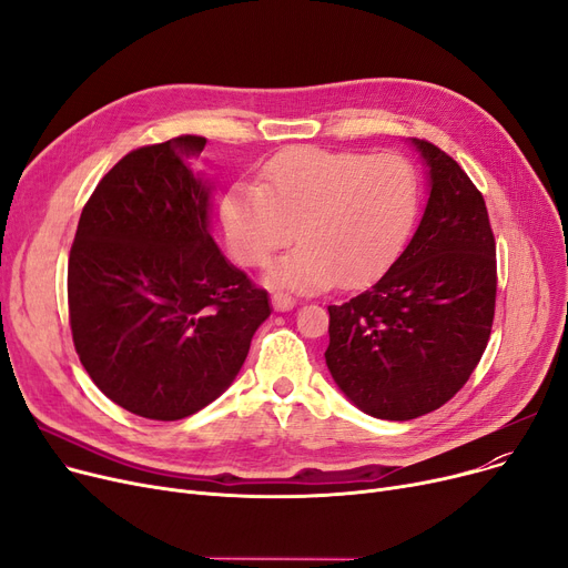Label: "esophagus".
Returning <instances> with one entry per match:
<instances>
[{"mask_svg": "<svg viewBox=\"0 0 568 568\" xmlns=\"http://www.w3.org/2000/svg\"><path fill=\"white\" fill-rule=\"evenodd\" d=\"M272 304H274V308H276L278 313H285V311H292V308H294V300H292V296L283 294V292H274V294H272Z\"/></svg>", "mask_w": 568, "mask_h": 568, "instance_id": "1", "label": "esophagus"}]
</instances>
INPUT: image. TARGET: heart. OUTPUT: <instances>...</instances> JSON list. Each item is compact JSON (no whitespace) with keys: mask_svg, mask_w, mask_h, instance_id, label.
I'll list each match as a JSON object with an SVG mask.
<instances>
[{"mask_svg":"<svg viewBox=\"0 0 568 568\" xmlns=\"http://www.w3.org/2000/svg\"><path fill=\"white\" fill-rule=\"evenodd\" d=\"M416 202V176L398 154L296 146L268 161L260 184L223 197L230 253L262 266L285 248L268 283L294 292L352 287L375 276L403 239Z\"/></svg>","mask_w":568,"mask_h":568,"instance_id":"b5f03b06","label":"heart"}]
</instances>
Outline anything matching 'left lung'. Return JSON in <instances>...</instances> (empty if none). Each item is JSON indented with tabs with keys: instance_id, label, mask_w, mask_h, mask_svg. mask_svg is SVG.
<instances>
[{
	"instance_id": "left-lung-1",
	"label": "left lung",
	"mask_w": 568,
	"mask_h": 568,
	"mask_svg": "<svg viewBox=\"0 0 568 568\" xmlns=\"http://www.w3.org/2000/svg\"><path fill=\"white\" fill-rule=\"evenodd\" d=\"M428 202L398 260L352 300L329 306L324 352L362 412L409 422L452 400L488 345L497 260L484 195L439 146L412 138Z\"/></svg>"
}]
</instances>
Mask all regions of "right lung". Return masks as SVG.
<instances>
[{
	"label": "right lung",
	"mask_w": 568,
	"mask_h": 568,
	"mask_svg": "<svg viewBox=\"0 0 568 568\" xmlns=\"http://www.w3.org/2000/svg\"><path fill=\"white\" fill-rule=\"evenodd\" d=\"M179 135L126 154L87 200L69 255V317L84 371L119 407L176 422L242 371L268 296L209 232L212 184Z\"/></svg>",
	"instance_id": "right-lung-1"
}]
</instances>
